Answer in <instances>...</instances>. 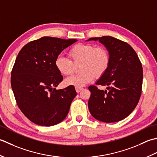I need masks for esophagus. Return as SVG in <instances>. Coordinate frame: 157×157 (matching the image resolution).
<instances>
[{
	"instance_id": "34e87169",
	"label": "esophagus",
	"mask_w": 157,
	"mask_h": 157,
	"mask_svg": "<svg viewBox=\"0 0 157 157\" xmlns=\"http://www.w3.org/2000/svg\"><path fill=\"white\" fill-rule=\"evenodd\" d=\"M82 87H76V91L77 93H79L81 90H82Z\"/></svg>"
}]
</instances>
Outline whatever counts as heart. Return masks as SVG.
<instances>
[{
    "instance_id": "heart-1",
    "label": "heart",
    "mask_w": 157,
    "mask_h": 157,
    "mask_svg": "<svg viewBox=\"0 0 157 157\" xmlns=\"http://www.w3.org/2000/svg\"><path fill=\"white\" fill-rule=\"evenodd\" d=\"M70 60L58 57L55 66L61 75L68 76L74 72L73 64L79 63V74L64 80L66 86L82 87L91 82L95 76L100 77L109 67L110 57L108 50L102 47H95L91 44H77L68 53Z\"/></svg>"
}]
</instances>
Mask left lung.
Instances as JSON below:
<instances>
[{"mask_svg":"<svg viewBox=\"0 0 157 157\" xmlns=\"http://www.w3.org/2000/svg\"><path fill=\"white\" fill-rule=\"evenodd\" d=\"M99 40L110 54L107 71L95 84L107 86L105 91L91 85L88 101L91 114L105 123L118 122L132 113L142 93L143 69L136 52L129 44L113 36L91 38Z\"/></svg>","mask_w":157,"mask_h":157,"instance_id":"1","label":"left lung"}]
</instances>
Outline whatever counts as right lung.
I'll list each match as a JSON object with an SVG mask.
<instances>
[{"mask_svg":"<svg viewBox=\"0 0 157 157\" xmlns=\"http://www.w3.org/2000/svg\"><path fill=\"white\" fill-rule=\"evenodd\" d=\"M76 41L44 36L28 43L19 52L11 71V87L18 107L34 123L55 125L68 114L76 92L74 86L56 89L63 76L55 62Z\"/></svg>","mask_w":157,"mask_h":157,"instance_id":"right-lung-1","label":"right lung"}]
</instances>
